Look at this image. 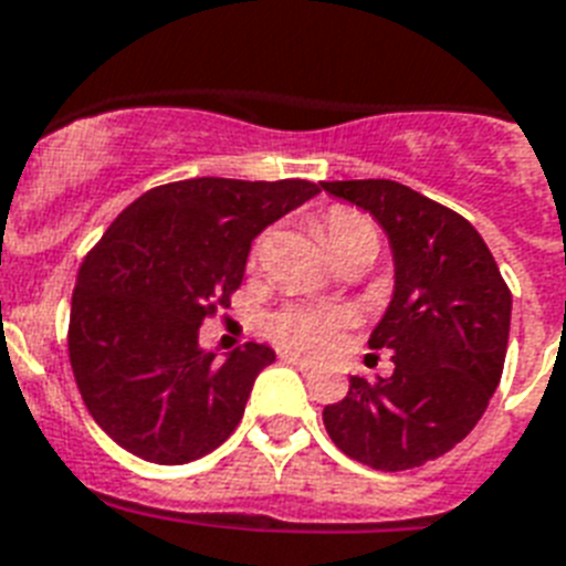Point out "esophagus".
<instances>
[{
  "instance_id": "obj_1",
  "label": "esophagus",
  "mask_w": 566,
  "mask_h": 566,
  "mask_svg": "<svg viewBox=\"0 0 566 566\" xmlns=\"http://www.w3.org/2000/svg\"><path fill=\"white\" fill-rule=\"evenodd\" d=\"M282 360H284V363H291V366H296V369H302V371H314V369H316V363H314V360H307V357L296 355V352H284Z\"/></svg>"
}]
</instances>
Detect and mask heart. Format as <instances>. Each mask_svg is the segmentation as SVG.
Segmentation results:
<instances>
[{
  "instance_id": "heart-1",
  "label": "heart",
  "mask_w": 566,
  "mask_h": 566,
  "mask_svg": "<svg viewBox=\"0 0 566 566\" xmlns=\"http://www.w3.org/2000/svg\"><path fill=\"white\" fill-rule=\"evenodd\" d=\"M319 232H323L325 243H328V250L334 259H343L348 252H369L371 259L378 255V223H375L369 214L352 209V206H334V209L325 211L323 220H319ZM264 241H268V238H261V241L255 243L252 261L261 255ZM346 325V311L311 305L282 307V311H275L268 319V331L275 343H282V346L291 348H302V352H331V348L339 343V337H343Z\"/></svg>"
}]
</instances>
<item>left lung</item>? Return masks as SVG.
Masks as SVG:
<instances>
[{"label": "left lung", "instance_id": "1", "mask_svg": "<svg viewBox=\"0 0 566 566\" xmlns=\"http://www.w3.org/2000/svg\"><path fill=\"white\" fill-rule=\"evenodd\" d=\"M392 243L395 293L369 348L389 378H352L323 410L331 442L375 471H407L457 448L489 407L506 363L512 291L471 223L395 179L323 182Z\"/></svg>", "mask_w": 566, "mask_h": 566}]
</instances>
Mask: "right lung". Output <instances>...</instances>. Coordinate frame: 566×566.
Masks as SVG:
<instances>
[{
	"instance_id": "right-lung-1",
	"label": "right lung",
	"mask_w": 566,
	"mask_h": 566,
	"mask_svg": "<svg viewBox=\"0 0 566 566\" xmlns=\"http://www.w3.org/2000/svg\"><path fill=\"white\" fill-rule=\"evenodd\" d=\"M314 195L307 179H179L109 223L77 270L69 363L113 442L182 465L232 436L275 352L247 343L214 363L197 343L200 325L241 287L252 238Z\"/></svg>"
}]
</instances>
